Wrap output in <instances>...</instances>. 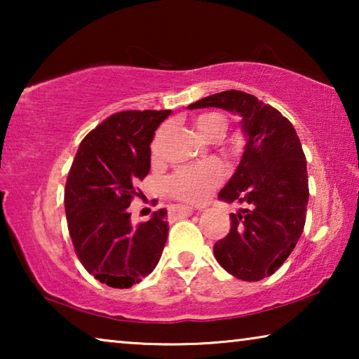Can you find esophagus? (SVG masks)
<instances>
[{
  "instance_id": "34e87169",
  "label": "esophagus",
  "mask_w": 359,
  "mask_h": 359,
  "mask_svg": "<svg viewBox=\"0 0 359 359\" xmlns=\"http://www.w3.org/2000/svg\"><path fill=\"white\" fill-rule=\"evenodd\" d=\"M193 208H190V205H174V208L171 209V215L174 218H184V217H188L193 214Z\"/></svg>"
}]
</instances>
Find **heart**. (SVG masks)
Wrapping results in <instances>:
<instances>
[{"label": "heart", "instance_id": "obj_1", "mask_svg": "<svg viewBox=\"0 0 359 359\" xmlns=\"http://www.w3.org/2000/svg\"><path fill=\"white\" fill-rule=\"evenodd\" d=\"M193 123L196 126V130L201 133L203 137L214 141V139H218L223 135L224 130H226L228 121L226 117L220 112H204L199 114L198 117H194ZM166 133L168 126H161V128L156 131L150 147L151 156L154 158H158L161 155ZM223 179V165L217 160H210L199 163V165L184 166L177 169V171L168 179L166 190L171 196L179 199V201L196 204L205 199V196H208Z\"/></svg>", "mask_w": 359, "mask_h": 359}]
</instances>
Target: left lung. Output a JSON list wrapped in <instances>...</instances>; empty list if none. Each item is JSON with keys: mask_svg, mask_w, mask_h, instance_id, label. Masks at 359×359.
Segmentation results:
<instances>
[{"mask_svg": "<svg viewBox=\"0 0 359 359\" xmlns=\"http://www.w3.org/2000/svg\"><path fill=\"white\" fill-rule=\"evenodd\" d=\"M203 107L242 117L244 154L218 198L248 208L229 215L231 228L215 242L214 255L231 276L257 282L274 274L302 234L309 201L306 155L290 120L257 96L226 90L188 106Z\"/></svg>", "mask_w": 359, "mask_h": 359, "instance_id": "obj_1", "label": "left lung"}]
</instances>
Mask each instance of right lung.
Returning a JSON list of instances; mask_svg holds the SVG:
<instances>
[{"instance_id": "add662e5", "label": "right lung", "mask_w": 359, "mask_h": 359, "mask_svg": "<svg viewBox=\"0 0 359 359\" xmlns=\"http://www.w3.org/2000/svg\"><path fill=\"white\" fill-rule=\"evenodd\" d=\"M171 111L111 115L79 145L65 187V210L79 261L96 280L131 288L160 261L168 239L166 209L133 224L136 184L150 171V144Z\"/></svg>"}]
</instances>
